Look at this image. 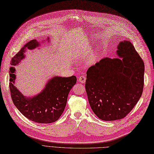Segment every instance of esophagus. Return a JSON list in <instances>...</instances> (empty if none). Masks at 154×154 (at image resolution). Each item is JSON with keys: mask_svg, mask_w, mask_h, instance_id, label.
<instances>
[{"mask_svg": "<svg viewBox=\"0 0 154 154\" xmlns=\"http://www.w3.org/2000/svg\"><path fill=\"white\" fill-rule=\"evenodd\" d=\"M86 77H84V75H81L78 78V81L79 82H81V83H85V82H86Z\"/></svg>", "mask_w": 154, "mask_h": 154, "instance_id": "obj_1", "label": "esophagus"}]
</instances>
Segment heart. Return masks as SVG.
<instances>
[{
  "instance_id": "heart-1",
  "label": "heart",
  "mask_w": 154,
  "mask_h": 154,
  "mask_svg": "<svg viewBox=\"0 0 154 154\" xmlns=\"http://www.w3.org/2000/svg\"><path fill=\"white\" fill-rule=\"evenodd\" d=\"M98 58V54L97 53H94L91 55L88 60V64L91 65L95 64Z\"/></svg>"
}]
</instances>
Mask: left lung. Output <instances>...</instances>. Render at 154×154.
I'll return each instance as SVG.
<instances>
[{"instance_id":"1","label":"left lung","mask_w":154,"mask_h":154,"mask_svg":"<svg viewBox=\"0 0 154 154\" xmlns=\"http://www.w3.org/2000/svg\"><path fill=\"white\" fill-rule=\"evenodd\" d=\"M116 58H105L87 71L86 91L91 108L101 120L123 119L143 93V61L129 41L117 45Z\"/></svg>"}]
</instances>
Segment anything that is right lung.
I'll list each match as a JSON object with an SVG mask.
<instances>
[{"instance_id":"1","label":"right lung","mask_w":154,"mask_h":154,"mask_svg":"<svg viewBox=\"0 0 154 154\" xmlns=\"http://www.w3.org/2000/svg\"><path fill=\"white\" fill-rule=\"evenodd\" d=\"M49 37L46 41L49 42ZM44 42V41H42ZM36 39L27 42L11 60L9 68V89L13 101L18 110L29 120L37 123L49 124L56 122L63 112L68 95L77 82V77L54 76L48 81L44 88L37 95L24 96L15 86L16 68L25 58L26 49L33 50L40 47Z\"/></svg>"}]
</instances>
